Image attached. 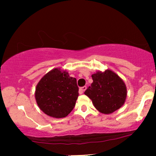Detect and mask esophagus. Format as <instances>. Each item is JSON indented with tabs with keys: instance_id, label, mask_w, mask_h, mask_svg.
<instances>
[{
	"instance_id": "34e87169",
	"label": "esophagus",
	"mask_w": 156,
	"mask_h": 156,
	"mask_svg": "<svg viewBox=\"0 0 156 156\" xmlns=\"http://www.w3.org/2000/svg\"><path fill=\"white\" fill-rule=\"evenodd\" d=\"M86 89H87V87L86 86H84V87H81V88L80 89V94H82L85 90H86Z\"/></svg>"
}]
</instances>
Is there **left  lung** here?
Listing matches in <instances>:
<instances>
[{"label":"left lung","mask_w":156,"mask_h":156,"mask_svg":"<svg viewBox=\"0 0 156 156\" xmlns=\"http://www.w3.org/2000/svg\"><path fill=\"white\" fill-rule=\"evenodd\" d=\"M91 77L92 84L84 94L99 112L111 114L123 105L127 95L126 87L116 73L108 69L98 72Z\"/></svg>","instance_id":"1"}]
</instances>
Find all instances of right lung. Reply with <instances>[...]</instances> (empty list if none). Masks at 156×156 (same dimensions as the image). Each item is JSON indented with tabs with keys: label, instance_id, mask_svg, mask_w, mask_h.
Returning a JSON list of instances; mask_svg holds the SVG:
<instances>
[{
	"label": "right lung",
	"instance_id": "1",
	"mask_svg": "<svg viewBox=\"0 0 156 156\" xmlns=\"http://www.w3.org/2000/svg\"><path fill=\"white\" fill-rule=\"evenodd\" d=\"M78 96L76 79L57 68L47 73L35 89L38 106L44 114L54 118L67 116L75 106Z\"/></svg>",
	"mask_w": 156,
	"mask_h": 156
}]
</instances>
